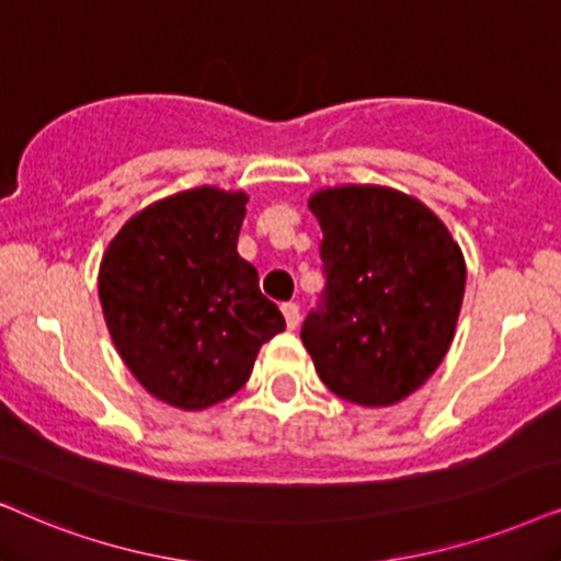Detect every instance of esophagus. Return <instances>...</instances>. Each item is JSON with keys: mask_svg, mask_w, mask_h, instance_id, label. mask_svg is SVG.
<instances>
[{"mask_svg": "<svg viewBox=\"0 0 561 561\" xmlns=\"http://www.w3.org/2000/svg\"><path fill=\"white\" fill-rule=\"evenodd\" d=\"M282 313H285L287 329H297V323H300V305L285 302V305H282Z\"/></svg>", "mask_w": 561, "mask_h": 561, "instance_id": "esophagus-1", "label": "esophagus"}]
</instances>
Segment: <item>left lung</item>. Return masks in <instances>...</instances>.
Here are the masks:
<instances>
[{
	"label": "left lung",
	"instance_id": "obj_1",
	"mask_svg": "<svg viewBox=\"0 0 561 561\" xmlns=\"http://www.w3.org/2000/svg\"><path fill=\"white\" fill-rule=\"evenodd\" d=\"M325 285L300 336L339 399L388 407L414 393L453 342L463 253L422 202L382 186L310 198Z\"/></svg>",
	"mask_w": 561,
	"mask_h": 561
}]
</instances>
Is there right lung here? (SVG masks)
Instances as JSON below:
<instances>
[{"label":"right lung","instance_id":"1","mask_svg":"<svg viewBox=\"0 0 561 561\" xmlns=\"http://www.w3.org/2000/svg\"><path fill=\"white\" fill-rule=\"evenodd\" d=\"M245 194L183 191L124 225L101 264V302L118 354L154 399L207 409L245 386L253 359L285 331L238 256Z\"/></svg>","mask_w":561,"mask_h":561}]
</instances>
